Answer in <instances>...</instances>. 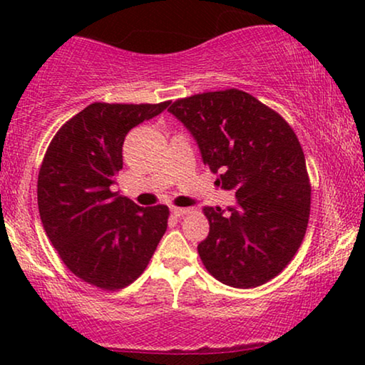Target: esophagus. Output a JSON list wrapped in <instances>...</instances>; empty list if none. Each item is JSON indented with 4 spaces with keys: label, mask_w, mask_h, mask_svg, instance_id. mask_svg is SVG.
Segmentation results:
<instances>
[{
    "label": "esophagus",
    "mask_w": 365,
    "mask_h": 365,
    "mask_svg": "<svg viewBox=\"0 0 365 365\" xmlns=\"http://www.w3.org/2000/svg\"><path fill=\"white\" fill-rule=\"evenodd\" d=\"M171 212L174 214V216H186V214L191 212V209L179 207V206H171Z\"/></svg>",
    "instance_id": "34e87169"
}]
</instances>
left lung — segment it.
Listing matches in <instances>:
<instances>
[{"label": "left lung", "mask_w": 365, "mask_h": 365, "mask_svg": "<svg viewBox=\"0 0 365 365\" xmlns=\"http://www.w3.org/2000/svg\"><path fill=\"white\" fill-rule=\"evenodd\" d=\"M199 144L216 181L237 206H204L209 236L197 246L212 277L251 289L279 276L296 256L311 214L301 143L277 111L241 89L176 99L168 108Z\"/></svg>", "instance_id": "8db88e82"}]
</instances>
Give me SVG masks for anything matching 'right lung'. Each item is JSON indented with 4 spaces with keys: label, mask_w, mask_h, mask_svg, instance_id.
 Returning <instances> with one entry per match:
<instances>
[{
    "label": "right lung",
    "mask_w": 365,
    "mask_h": 365,
    "mask_svg": "<svg viewBox=\"0 0 365 365\" xmlns=\"http://www.w3.org/2000/svg\"><path fill=\"white\" fill-rule=\"evenodd\" d=\"M168 106L89 104L58 129L39 168L38 209L49 241L74 276L103 291L136 281L168 229V206L139 207L114 191L129 129Z\"/></svg>",
    "instance_id": "obj_1"
}]
</instances>
